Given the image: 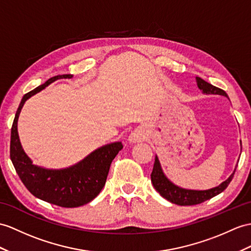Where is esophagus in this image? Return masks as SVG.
<instances>
[{
    "instance_id": "esophagus-1",
    "label": "esophagus",
    "mask_w": 251,
    "mask_h": 251,
    "mask_svg": "<svg viewBox=\"0 0 251 251\" xmlns=\"http://www.w3.org/2000/svg\"><path fill=\"white\" fill-rule=\"evenodd\" d=\"M145 139V134L142 130H135L132 132L129 136V142L130 143H139Z\"/></svg>"
}]
</instances>
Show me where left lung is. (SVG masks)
<instances>
[{"label": "left lung", "mask_w": 251, "mask_h": 251, "mask_svg": "<svg viewBox=\"0 0 251 251\" xmlns=\"http://www.w3.org/2000/svg\"><path fill=\"white\" fill-rule=\"evenodd\" d=\"M196 81H197L199 89L202 90L203 94L221 95L228 98V95L226 94L223 89L213 86L212 84L205 82L204 79H202L201 77L197 76ZM235 169L233 174H232L227 180L223 182L222 184L217 187L207 189V191H189V189H184V188H180L178 186H176L174 183H172L166 178V176L164 175L163 170L161 168L158 158L157 156H155L153 169H152V173H151V182L156 191L160 193L161 196L170 201V202L178 205H195V204L202 203L204 201L209 200L213 197L217 196L218 194L223 193L225 189L227 188L232 179H233Z\"/></svg>", "instance_id": "left-lung-1"}]
</instances>
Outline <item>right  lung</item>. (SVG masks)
Segmentation results:
<instances>
[{
  "instance_id": "right-lung-1",
  "label": "right lung",
  "mask_w": 251,
  "mask_h": 251,
  "mask_svg": "<svg viewBox=\"0 0 251 251\" xmlns=\"http://www.w3.org/2000/svg\"><path fill=\"white\" fill-rule=\"evenodd\" d=\"M71 75H56L23 96L11 126L10 160L23 184L35 197L62 207H76L90 202L105 185L109 167L115 156L124 148L120 142L97 149L82 162L66 169L50 170L32 164L23 151L18 135V118L24 103L35 94L58 78H70Z\"/></svg>"
}]
</instances>
